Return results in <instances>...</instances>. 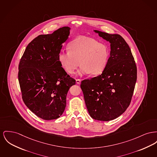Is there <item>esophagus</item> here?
Instances as JSON below:
<instances>
[{"instance_id":"34e87169","label":"esophagus","mask_w":157,"mask_h":157,"mask_svg":"<svg viewBox=\"0 0 157 157\" xmlns=\"http://www.w3.org/2000/svg\"><path fill=\"white\" fill-rule=\"evenodd\" d=\"M76 83L79 84V83H81V80L79 79H76Z\"/></svg>"}]
</instances>
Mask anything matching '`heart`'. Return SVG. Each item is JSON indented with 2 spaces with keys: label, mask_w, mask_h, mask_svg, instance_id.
<instances>
[{
  "label": "heart",
  "mask_w": 157,
  "mask_h": 157,
  "mask_svg": "<svg viewBox=\"0 0 157 157\" xmlns=\"http://www.w3.org/2000/svg\"><path fill=\"white\" fill-rule=\"evenodd\" d=\"M68 48L69 51L61 52L58 57L61 66L67 74H74L81 64L80 75H98L108 64L109 47L94 38L78 37L69 44Z\"/></svg>",
  "instance_id": "1"
}]
</instances>
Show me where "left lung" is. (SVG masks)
<instances>
[{
  "instance_id": "obj_1",
  "label": "left lung",
  "mask_w": 157,
  "mask_h": 157,
  "mask_svg": "<svg viewBox=\"0 0 157 157\" xmlns=\"http://www.w3.org/2000/svg\"><path fill=\"white\" fill-rule=\"evenodd\" d=\"M110 43L108 64L96 77L81 82L85 104L92 119L114 120L129 107L137 79V69L129 45L119 34L94 30Z\"/></svg>"
}]
</instances>
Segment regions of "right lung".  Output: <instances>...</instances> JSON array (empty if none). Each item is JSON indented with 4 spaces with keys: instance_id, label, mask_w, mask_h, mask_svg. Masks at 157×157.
Listing matches in <instances>:
<instances>
[{
    "instance_id": "add662e5",
    "label": "right lung",
    "mask_w": 157,
    "mask_h": 157,
    "mask_svg": "<svg viewBox=\"0 0 157 157\" xmlns=\"http://www.w3.org/2000/svg\"><path fill=\"white\" fill-rule=\"evenodd\" d=\"M71 28L40 35L28 44L19 65L22 99L28 109L43 120L56 119L65 111L66 96L76 81L61 66L59 55Z\"/></svg>"
}]
</instances>
